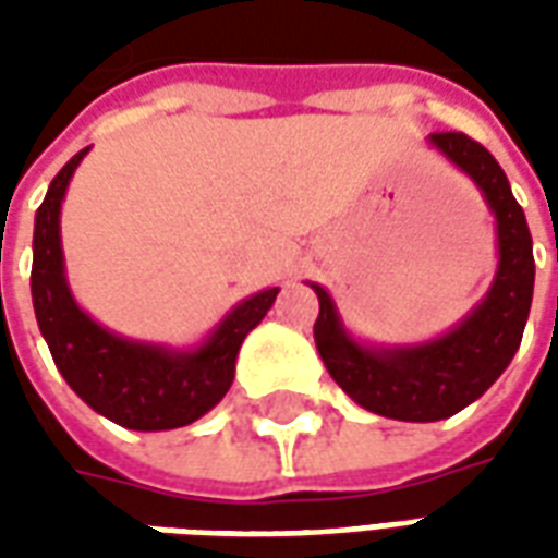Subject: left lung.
I'll return each instance as SVG.
<instances>
[{"instance_id":"obj_1","label":"left lung","mask_w":558,"mask_h":558,"mask_svg":"<svg viewBox=\"0 0 558 558\" xmlns=\"http://www.w3.org/2000/svg\"><path fill=\"white\" fill-rule=\"evenodd\" d=\"M427 143L466 172L496 218L499 263L487 295L439 338L386 347L352 338L326 287L311 283L319 299L314 340L331 379L367 412L398 421H442L478 400L520 350L535 287L526 215L502 167L457 131L430 134Z\"/></svg>"}]
</instances>
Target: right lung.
Listing matches in <instances>:
<instances>
[{"label": "right lung", "instance_id": "right-lung-1", "mask_svg": "<svg viewBox=\"0 0 558 558\" xmlns=\"http://www.w3.org/2000/svg\"><path fill=\"white\" fill-rule=\"evenodd\" d=\"M89 148L59 170L32 235V304L59 374L104 418L128 430H172L203 418L230 391L242 340L254 331L280 287L254 292L211 328L203 343L175 350L163 343L131 340L95 323L74 299L62 254V199L71 175Z\"/></svg>", "mask_w": 558, "mask_h": 558}]
</instances>
